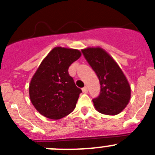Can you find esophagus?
I'll use <instances>...</instances> for the list:
<instances>
[{
	"label": "esophagus",
	"mask_w": 155,
	"mask_h": 155,
	"mask_svg": "<svg viewBox=\"0 0 155 155\" xmlns=\"http://www.w3.org/2000/svg\"><path fill=\"white\" fill-rule=\"evenodd\" d=\"M82 91H83V92L84 93H87V87H86V86L85 87H84L83 88H82Z\"/></svg>",
	"instance_id": "esophagus-1"
}]
</instances>
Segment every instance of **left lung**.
Segmentation results:
<instances>
[{
  "mask_svg": "<svg viewBox=\"0 0 155 155\" xmlns=\"http://www.w3.org/2000/svg\"><path fill=\"white\" fill-rule=\"evenodd\" d=\"M81 52L96 74L101 85L99 95L92 99L94 108L102 114H119L130 98V86L125 75L102 48H87Z\"/></svg>",
  "mask_w": 155,
  "mask_h": 155,
  "instance_id": "left-lung-1",
  "label": "left lung"
}]
</instances>
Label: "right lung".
Masks as SVG:
<instances>
[{"instance_id": "obj_1", "label": "right lung", "mask_w": 155, "mask_h": 155, "mask_svg": "<svg viewBox=\"0 0 155 155\" xmlns=\"http://www.w3.org/2000/svg\"><path fill=\"white\" fill-rule=\"evenodd\" d=\"M81 55L78 50L55 47L41 63L30 82L29 96L42 116L59 120L74 109L82 91L75 85L68 68Z\"/></svg>"}]
</instances>
